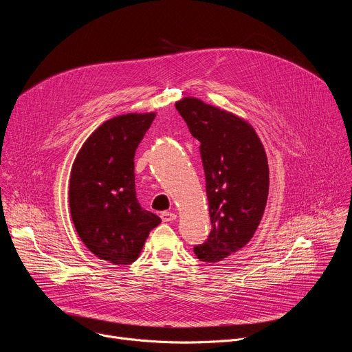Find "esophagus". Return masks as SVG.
I'll return each instance as SVG.
<instances>
[{
    "label": "esophagus",
    "mask_w": 352,
    "mask_h": 352,
    "mask_svg": "<svg viewBox=\"0 0 352 352\" xmlns=\"http://www.w3.org/2000/svg\"><path fill=\"white\" fill-rule=\"evenodd\" d=\"M160 217H162V220H163L164 223H170V221H174V220L177 219V214H175V213H171V212H163V213L160 214Z\"/></svg>",
    "instance_id": "34e87169"
}]
</instances>
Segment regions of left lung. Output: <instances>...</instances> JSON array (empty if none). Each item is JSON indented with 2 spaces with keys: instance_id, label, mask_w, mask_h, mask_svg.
Returning a JSON list of instances; mask_svg holds the SVG:
<instances>
[{
  "instance_id": "obj_1",
  "label": "left lung",
  "mask_w": 352,
  "mask_h": 352,
  "mask_svg": "<svg viewBox=\"0 0 352 352\" xmlns=\"http://www.w3.org/2000/svg\"><path fill=\"white\" fill-rule=\"evenodd\" d=\"M175 109L200 142L212 231L193 248L196 258L217 263L238 252L254 236L269 195L265 147L243 118L196 97H184Z\"/></svg>"
}]
</instances>
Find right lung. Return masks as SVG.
Listing matches in <instances>:
<instances>
[{"label": "right lung", "instance_id": "right-lung-1", "mask_svg": "<svg viewBox=\"0 0 352 352\" xmlns=\"http://www.w3.org/2000/svg\"><path fill=\"white\" fill-rule=\"evenodd\" d=\"M156 113L107 120L85 140L69 177V209L80 241L98 259L135 262L150 230L162 220L140 208L135 190V150Z\"/></svg>", "mask_w": 352, "mask_h": 352}]
</instances>
